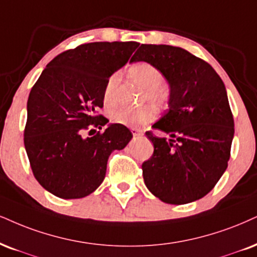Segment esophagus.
Wrapping results in <instances>:
<instances>
[{"label":"esophagus","instance_id":"esophagus-1","mask_svg":"<svg viewBox=\"0 0 257 257\" xmlns=\"http://www.w3.org/2000/svg\"><path fill=\"white\" fill-rule=\"evenodd\" d=\"M131 132H132V135H134V136L143 135V134H142L141 130H138V128H136V127H131Z\"/></svg>","mask_w":257,"mask_h":257}]
</instances>
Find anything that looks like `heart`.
<instances>
[{"label": "heart", "instance_id": "b5f03b06", "mask_svg": "<svg viewBox=\"0 0 257 257\" xmlns=\"http://www.w3.org/2000/svg\"><path fill=\"white\" fill-rule=\"evenodd\" d=\"M128 72L130 76L137 83L145 88V99L157 104V106H164L168 102L169 95H168V91L162 87L164 82V75L157 66L148 62H139L137 64L132 65ZM120 81H121V74L119 71L113 72L107 78L102 94L103 104L106 107L113 106L114 102H115V91L118 89ZM108 114L109 119L113 122L125 126H132V127L145 125V123L153 121L155 116H156V113H155L154 108H151V107L130 109L126 108V107L118 106L110 109Z\"/></svg>", "mask_w": 257, "mask_h": 257}]
</instances>
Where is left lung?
Wrapping results in <instances>:
<instances>
[{
    "instance_id": "1",
    "label": "left lung",
    "mask_w": 257,
    "mask_h": 257,
    "mask_svg": "<svg viewBox=\"0 0 257 257\" xmlns=\"http://www.w3.org/2000/svg\"><path fill=\"white\" fill-rule=\"evenodd\" d=\"M157 66L170 84L169 108L148 131L154 154L142 164L148 189L163 202L188 204L212 191L227 168L235 122L224 82L181 47L142 44L131 62Z\"/></svg>"
}]
</instances>
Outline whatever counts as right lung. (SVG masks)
Masks as SVG:
<instances>
[{"instance_id":"add662e5","label":"right lung","mask_w":257,"mask_h":257,"mask_svg":"<svg viewBox=\"0 0 257 257\" xmlns=\"http://www.w3.org/2000/svg\"><path fill=\"white\" fill-rule=\"evenodd\" d=\"M138 46L136 41H113L66 50L46 65L32 88L25 149L34 177L53 195H89L102 183L112 151L131 141V131L120 123L102 132L96 128L108 122L99 114L107 78Z\"/></svg>"}]
</instances>
